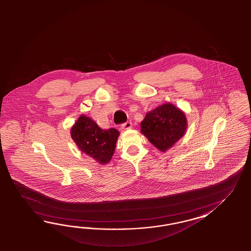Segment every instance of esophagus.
Wrapping results in <instances>:
<instances>
[{
	"label": "esophagus",
	"instance_id": "obj_1",
	"mask_svg": "<svg viewBox=\"0 0 251 251\" xmlns=\"http://www.w3.org/2000/svg\"><path fill=\"white\" fill-rule=\"evenodd\" d=\"M131 127H132V123L129 122H125L122 125V129H124V130L131 129Z\"/></svg>",
	"mask_w": 251,
	"mask_h": 251
}]
</instances>
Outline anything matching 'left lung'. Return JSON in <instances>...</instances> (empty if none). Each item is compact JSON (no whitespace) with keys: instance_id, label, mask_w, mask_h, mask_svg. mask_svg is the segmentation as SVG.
Returning a JSON list of instances; mask_svg holds the SVG:
<instances>
[{"instance_id":"left-lung-1","label":"left lung","mask_w":251,"mask_h":251,"mask_svg":"<svg viewBox=\"0 0 251 251\" xmlns=\"http://www.w3.org/2000/svg\"><path fill=\"white\" fill-rule=\"evenodd\" d=\"M186 115L171 103H166L149 111L141 122V132L161 152L172 148L186 133Z\"/></svg>"}]
</instances>
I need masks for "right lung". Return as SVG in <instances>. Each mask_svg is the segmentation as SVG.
Wrapping results in <instances>:
<instances>
[{"label":"right lung","mask_w":251,"mask_h":251,"mask_svg":"<svg viewBox=\"0 0 251 251\" xmlns=\"http://www.w3.org/2000/svg\"><path fill=\"white\" fill-rule=\"evenodd\" d=\"M120 132L110 128L101 129L90 118L81 115L71 129V136L80 151L100 165H106L113 156Z\"/></svg>","instance_id":"add662e5"}]
</instances>
